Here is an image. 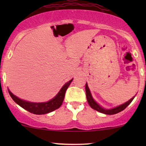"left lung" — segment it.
Returning <instances> with one entry per match:
<instances>
[{
  "label": "left lung",
  "instance_id": "1",
  "mask_svg": "<svg viewBox=\"0 0 146 146\" xmlns=\"http://www.w3.org/2000/svg\"><path fill=\"white\" fill-rule=\"evenodd\" d=\"M85 90H86V98H87V102H88V104L92 108L97 110V111L100 112V113L106 114V115H115V114H117L119 112L122 111L126 108L131 103L132 100H133L134 98H132V99H130L129 101H128L125 103L123 104L121 106H119L116 107V108H114L113 109H110V110H106L104 109V108H102L100 105H98L96 102H95V100H93V98H92V95L90 94V92L89 90V88H88V85L87 84H86V86H85Z\"/></svg>",
  "mask_w": 146,
  "mask_h": 146
}]
</instances>
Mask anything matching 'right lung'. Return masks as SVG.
<instances>
[{
  "label": "right lung",
  "instance_id": "obj_1",
  "mask_svg": "<svg viewBox=\"0 0 146 146\" xmlns=\"http://www.w3.org/2000/svg\"><path fill=\"white\" fill-rule=\"evenodd\" d=\"M72 81H73V79L64 85L58 94L54 98L47 102H44V103H33V102H27L18 98L17 97L13 95L9 90V93L11 98L16 104H18L20 106H21L24 109L29 111V113L35 114V115H44V114L48 113L58 109L61 106L64 99L66 90H67L68 87L69 86Z\"/></svg>",
  "mask_w": 146,
  "mask_h": 146
}]
</instances>
